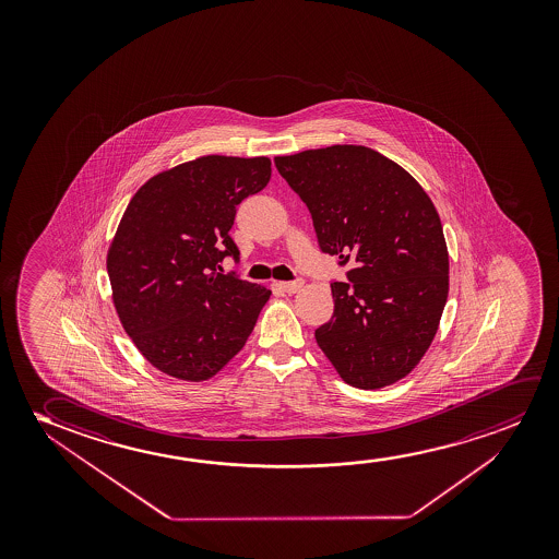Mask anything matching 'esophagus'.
Segmentation results:
<instances>
[{
  "label": "esophagus",
  "instance_id": "esophagus-1",
  "mask_svg": "<svg viewBox=\"0 0 559 559\" xmlns=\"http://www.w3.org/2000/svg\"><path fill=\"white\" fill-rule=\"evenodd\" d=\"M304 286L301 281H292V283H281V288H283L286 294H296Z\"/></svg>",
  "mask_w": 559,
  "mask_h": 559
}]
</instances>
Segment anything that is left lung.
<instances>
[{
  "instance_id": "8db88e82",
  "label": "left lung",
  "mask_w": 559,
  "mask_h": 559,
  "mask_svg": "<svg viewBox=\"0 0 559 559\" xmlns=\"http://www.w3.org/2000/svg\"><path fill=\"white\" fill-rule=\"evenodd\" d=\"M313 217L324 253L349 265L332 283L334 314L317 344L345 383L380 390L411 374L449 296V252L436 206L406 169L368 146L276 156Z\"/></svg>"
}]
</instances>
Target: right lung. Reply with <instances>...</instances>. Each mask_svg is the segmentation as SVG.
Returning a JSON list of instances; mask_svg holds the SVG:
<instances>
[{
	"label": "right lung",
	"mask_w": 559,
	"mask_h": 559,
	"mask_svg": "<svg viewBox=\"0 0 559 559\" xmlns=\"http://www.w3.org/2000/svg\"><path fill=\"white\" fill-rule=\"evenodd\" d=\"M267 156H200L151 177L123 212L107 253L116 313L164 374L204 382L252 334L271 290L223 275L238 260L237 206L265 189Z\"/></svg>",
	"instance_id": "right-lung-1"
}]
</instances>
